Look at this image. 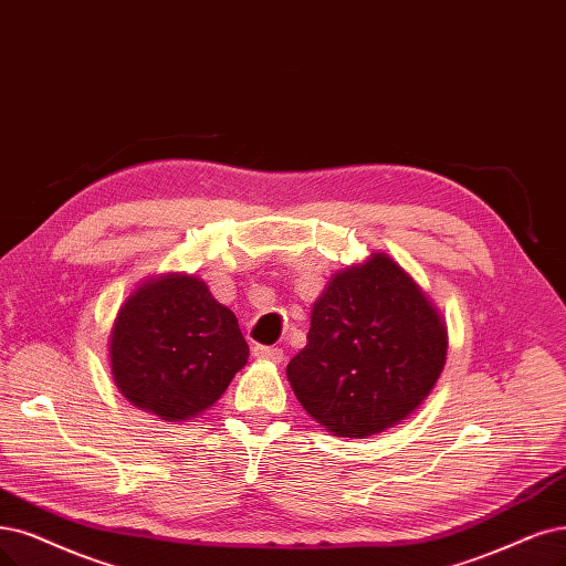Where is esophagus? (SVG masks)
I'll return each mask as SVG.
<instances>
[{"label":"esophagus","instance_id":"obj_1","mask_svg":"<svg viewBox=\"0 0 566 566\" xmlns=\"http://www.w3.org/2000/svg\"><path fill=\"white\" fill-rule=\"evenodd\" d=\"M254 357L263 361H275L280 364L284 359V352L280 347H268V345H256L254 347Z\"/></svg>","mask_w":566,"mask_h":566}]
</instances>
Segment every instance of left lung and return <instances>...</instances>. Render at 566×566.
Here are the masks:
<instances>
[{
    "mask_svg": "<svg viewBox=\"0 0 566 566\" xmlns=\"http://www.w3.org/2000/svg\"><path fill=\"white\" fill-rule=\"evenodd\" d=\"M448 331L408 272L373 254L328 282L286 378L310 417L345 438L380 433L420 406L446 366Z\"/></svg>",
    "mask_w": 566,
    "mask_h": 566,
    "instance_id": "left-lung-1",
    "label": "left lung"
}]
</instances>
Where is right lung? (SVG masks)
I'll return each mask as SVG.
<instances>
[{"label":"right lung","instance_id":"right-lung-1","mask_svg":"<svg viewBox=\"0 0 566 566\" xmlns=\"http://www.w3.org/2000/svg\"><path fill=\"white\" fill-rule=\"evenodd\" d=\"M112 375L120 394L167 422H181L221 399L249 347L238 317L205 282L167 275L142 284L112 328Z\"/></svg>","mask_w":566,"mask_h":566}]
</instances>
